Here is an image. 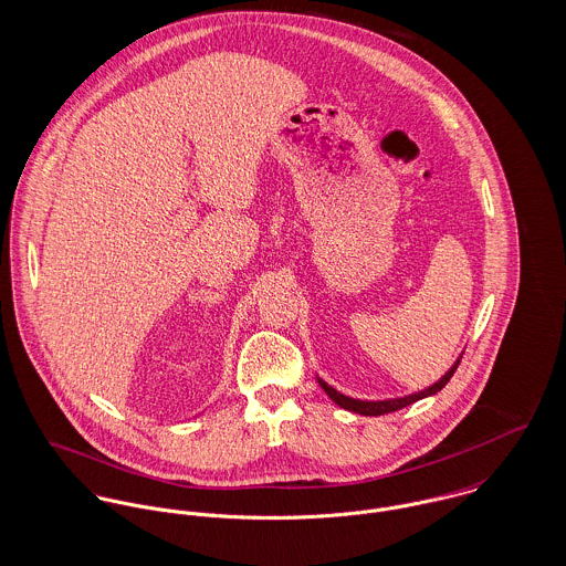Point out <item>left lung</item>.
Masks as SVG:
<instances>
[{"label":"left lung","mask_w":566,"mask_h":566,"mask_svg":"<svg viewBox=\"0 0 566 566\" xmlns=\"http://www.w3.org/2000/svg\"><path fill=\"white\" fill-rule=\"evenodd\" d=\"M460 359L462 357H458L455 359V364L436 381V384H431L429 388H424V390H418V392H413V395H407V397H397V399H384V401H364V399H353V397H346V395H342V392H337L333 386H328L326 381H323L321 377H318V384L323 386L324 392L328 395V399L333 401V403L339 405L342 409H348V411H355V413H361V416H381V413H390V411H397V409H403L407 405L416 403V401H420V399H427V397H433L436 392H440L447 384H449V379L453 377V373L458 370V366H460Z\"/></svg>","instance_id":"obj_1"}]
</instances>
